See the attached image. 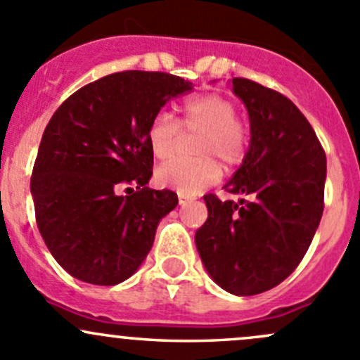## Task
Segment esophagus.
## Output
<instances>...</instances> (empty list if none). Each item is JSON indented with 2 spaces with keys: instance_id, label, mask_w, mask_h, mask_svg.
Returning <instances> with one entry per match:
<instances>
[{
  "instance_id": "34e87169",
  "label": "esophagus",
  "mask_w": 360,
  "mask_h": 360,
  "mask_svg": "<svg viewBox=\"0 0 360 360\" xmlns=\"http://www.w3.org/2000/svg\"><path fill=\"white\" fill-rule=\"evenodd\" d=\"M192 201H194V199L188 198V195H179V205L180 206H187L188 202H192Z\"/></svg>"
}]
</instances>
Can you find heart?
<instances>
[{
  "instance_id": "obj_1",
  "label": "heart",
  "mask_w": 360,
  "mask_h": 360,
  "mask_svg": "<svg viewBox=\"0 0 360 360\" xmlns=\"http://www.w3.org/2000/svg\"><path fill=\"white\" fill-rule=\"evenodd\" d=\"M237 117V107L231 98L205 94L185 100L180 107V126L187 135H199L194 154L199 161L169 162L155 173L159 185L181 195H195L220 179L224 162L237 166L248 149V129ZM172 114L158 112L147 128V143L158 161H172L180 149L181 131Z\"/></svg>"
}]
</instances>
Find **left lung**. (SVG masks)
<instances>
[{
    "label": "left lung",
    "mask_w": 360,
    "mask_h": 360,
    "mask_svg": "<svg viewBox=\"0 0 360 360\" xmlns=\"http://www.w3.org/2000/svg\"><path fill=\"white\" fill-rule=\"evenodd\" d=\"M250 116V147L224 185L239 201L205 195L207 220L195 248L211 279L236 296L269 291L305 257L324 210L326 154L316 131L284 95L234 77Z\"/></svg>",
    "instance_id": "obj_1"
}]
</instances>
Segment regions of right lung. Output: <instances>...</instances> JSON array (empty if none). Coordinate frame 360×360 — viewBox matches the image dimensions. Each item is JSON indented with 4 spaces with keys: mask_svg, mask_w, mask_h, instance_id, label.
<instances>
[{
    "mask_svg": "<svg viewBox=\"0 0 360 360\" xmlns=\"http://www.w3.org/2000/svg\"><path fill=\"white\" fill-rule=\"evenodd\" d=\"M192 90L179 76L124 70L86 84L62 103L43 133L31 179L44 244L72 277L114 286L149 255L159 221L179 205L147 187L150 120ZM126 184L128 196L119 194Z\"/></svg>",
    "mask_w": 360,
    "mask_h": 360,
    "instance_id": "right-lung-1",
    "label": "right lung"
}]
</instances>
